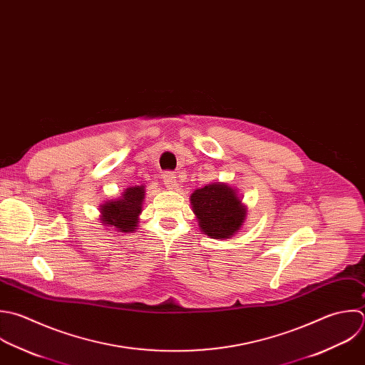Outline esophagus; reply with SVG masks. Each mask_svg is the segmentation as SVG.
<instances>
[{"label":"esophagus","mask_w":365,"mask_h":365,"mask_svg":"<svg viewBox=\"0 0 365 365\" xmlns=\"http://www.w3.org/2000/svg\"><path fill=\"white\" fill-rule=\"evenodd\" d=\"M162 178H163V182L168 189H173L176 186V175L173 172H165L162 175Z\"/></svg>","instance_id":"obj_1"}]
</instances>
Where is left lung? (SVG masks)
<instances>
[{
  "mask_svg": "<svg viewBox=\"0 0 365 365\" xmlns=\"http://www.w3.org/2000/svg\"><path fill=\"white\" fill-rule=\"evenodd\" d=\"M193 212L205 235L213 239L233 236L246 217L236 192L225 183H212L190 196Z\"/></svg>",
  "mask_w": 365,
  "mask_h": 365,
  "instance_id": "1",
  "label": "left lung"
}]
</instances>
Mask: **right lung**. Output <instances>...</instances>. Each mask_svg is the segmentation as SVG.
<instances>
[{
	"mask_svg": "<svg viewBox=\"0 0 365 365\" xmlns=\"http://www.w3.org/2000/svg\"><path fill=\"white\" fill-rule=\"evenodd\" d=\"M145 197L143 186H135L126 189L123 196L115 202H108L102 206V222L105 226H113L119 232L128 233L136 229L138 216L142 209V200Z\"/></svg>",
	"mask_w": 365,
	"mask_h": 365,
	"instance_id": "obj_1",
	"label": "right lung"
}]
</instances>
